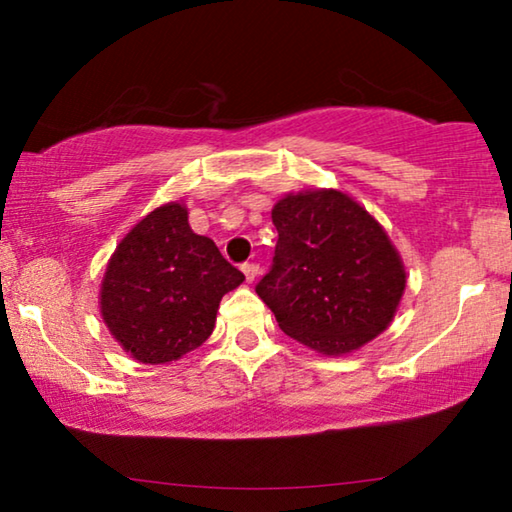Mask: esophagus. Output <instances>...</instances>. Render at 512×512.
<instances>
[{
	"instance_id": "obj_1",
	"label": "esophagus",
	"mask_w": 512,
	"mask_h": 512,
	"mask_svg": "<svg viewBox=\"0 0 512 512\" xmlns=\"http://www.w3.org/2000/svg\"><path fill=\"white\" fill-rule=\"evenodd\" d=\"M242 272H244V277H247V282L254 284L256 277L261 275V268H258L256 263H244V265H242Z\"/></svg>"
}]
</instances>
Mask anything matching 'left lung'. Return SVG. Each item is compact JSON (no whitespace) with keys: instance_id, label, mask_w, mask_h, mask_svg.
<instances>
[{"instance_id":"8db88e82","label":"left lung","mask_w":512,"mask_h":512,"mask_svg":"<svg viewBox=\"0 0 512 512\" xmlns=\"http://www.w3.org/2000/svg\"><path fill=\"white\" fill-rule=\"evenodd\" d=\"M277 247L256 293L279 328L326 356L387 331L405 291L401 256L384 228L347 193H289L272 207Z\"/></svg>"}]
</instances>
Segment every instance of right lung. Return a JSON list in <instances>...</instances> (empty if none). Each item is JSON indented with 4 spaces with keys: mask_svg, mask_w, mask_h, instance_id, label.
Returning a JSON list of instances; mask_svg holds the SVG:
<instances>
[{
    "mask_svg": "<svg viewBox=\"0 0 512 512\" xmlns=\"http://www.w3.org/2000/svg\"><path fill=\"white\" fill-rule=\"evenodd\" d=\"M244 275L195 235L179 202L153 209L118 242L102 279L100 310L132 359L170 363L214 331L216 310Z\"/></svg>",
    "mask_w": 512,
    "mask_h": 512,
    "instance_id": "add662e5",
    "label": "right lung"
}]
</instances>
